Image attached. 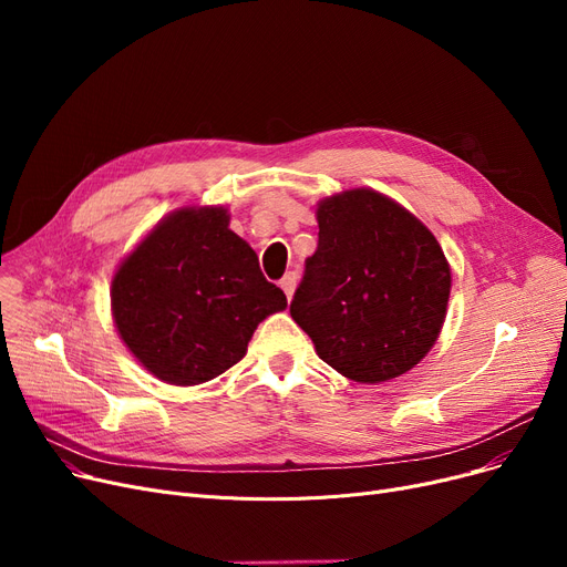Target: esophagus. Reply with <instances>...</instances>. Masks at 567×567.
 Here are the masks:
<instances>
[{
	"label": "esophagus",
	"mask_w": 567,
	"mask_h": 567,
	"mask_svg": "<svg viewBox=\"0 0 567 567\" xmlns=\"http://www.w3.org/2000/svg\"><path fill=\"white\" fill-rule=\"evenodd\" d=\"M296 282H299V276H296L293 271H289V274L280 280V287H282V291H285V296H287V301H291L293 289H296Z\"/></svg>",
	"instance_id": "obj_1"
}]
</instances>
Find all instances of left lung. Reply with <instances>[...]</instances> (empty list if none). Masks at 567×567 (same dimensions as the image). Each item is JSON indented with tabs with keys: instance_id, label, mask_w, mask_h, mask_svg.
Instances as JSON below:
<instances>
[{
	"instance_id": "left-lung-1",
	"label": "left lung",
	"mask_w": 567,
	"mask_h": 567,
	"mask_svg": "<svg viewBox=\"0 0 567 567\" xmlns=\"http://www.w3.org/2000/svg\"><path fill=\"white\" fill-rule=\"evenodd\" d=\"M317 223L291 319L319 359L351 381L409 372L434 347L451 299V264L434 234L372 188L323 197Z\"/></svg>"
}]
</instances>
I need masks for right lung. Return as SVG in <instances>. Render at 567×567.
<instances>
[{
	"instance_id": "right-lung-1",
	"label": "right lung",
	"mask_w": 567,
	"mask_h": 567,
	"mask_svg": "<svg viewBox=\"0 0 567 567\" xmlns=\"http://www.w3.org/2000/svg\"><path fill=\"white\" fill-rule=\"evenodd\" d=\"M110 303L118 338L146 372L197 385L241 361L287 296L261 276L225 206H182L116 266Z\"/></svg>"
}]
</instances>
